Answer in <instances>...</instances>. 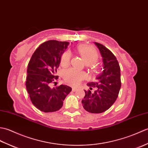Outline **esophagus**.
Instances as JSON below:
<instances>
[{"instance_id": "34e87169", "label": "esophagus", "mask_w": 148, "mask_h": 148, "mask_svg": "<svg viewBox=\"0 0 148 148\" xmlns=\"http://www.w3.org/2000/svg\"><path fill=\"white\" fill-rule=\"evenodd\" d=\"M77 88L72 87V91H73V92H76V91H77Z\"/></svg>"}]
</instances>
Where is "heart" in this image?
I'll return each instance as SVG.
<instances>
[{
  "label": "heart",
  "instance_id": "1",
  "mask_svg": "<svg viewBox=\"0 0 148 148\" xmlns=\"http://www.w3.org/2000/svg\"><path fill=\"white\" fill-rule=\"evenodd\" d=\"M77 52L83 59L86 65L92 64L98 60V53L93 48L86 45H81L77 47ZM71 54L70 51H66L61 56L60 64L62 66H66L70 63ZM86 75L83 72L78 71L74 69H66L63 73V77L65 82L71 85H77L84 79Z\"/></svg>",
  "mask_w": 148,
  "mask_h": 148
}]
</instances>
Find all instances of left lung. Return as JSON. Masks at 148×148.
Masks as SVG:
<instances>
[{
    "instance_id": "obj_1",
    "label": "left lung",
    "mask_w": 148,
    "mask_h": 148,
    "mask_svg": "<svg viewBox=\"0 0 148 148\" xmlns=\"http://www.w3.org/2000/svg\"><path fill=\"white\" fill-rule=\"evenodd\" d=\"M95 45L99 48L102 58L103 70L94 82L87 84L90 87L85 91L82 100L84 109L91 113H102L111 108L116 101L121 88V74L119 63L114 54L98 42ZM92 87H96L92 92Z\"/></svg>"
}]
</instances>
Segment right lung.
Segmentation results:
<instances>
[{"label": "right lung", "mask_w": 148, "mask_h": 148, "mask_svg": "<svg viewBox=\"0 0 148 148\" xmlns=\"http://www.w3.org/2000/svg\"><path fill=\"white\" fill-rule=\"evenodd\" d=\"M68 42L49 40L41 44L34 53L27 68L26 88L34 106L45 112H55L62 108L64 100L72 88L61 84L51 88L58 78L56 69Z\"/></svg>", "instance_id": "add662e5"}]
</instances>
